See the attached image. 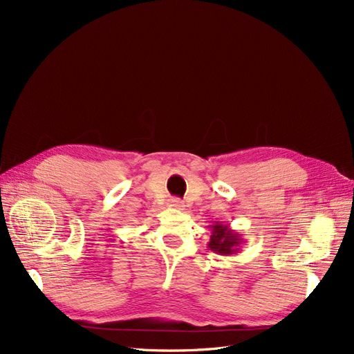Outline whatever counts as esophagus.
Listing matches in <instances>:
<instances>
[{
  "instance_id": "esophagus-1",
  "label": "esophagus",
  "mask_w": 354,
  "mask_h": 354,
  "mask_svg": "<svg viewBox=\"0 0 354 354\" xmlns=\"http://www.w3.org/2000/svg\"><path fill=\"white\" fill-rule=\"evenodd\" d=\"M169 207H173L176 209H183V202H181L180 199H171L169 201Z\"/></svg>"
}]
</instances>
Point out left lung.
<instances>
[{"instance_id":"1","label":"left lung","mask_w":354,"mask_h":354,"mask_svg":"<svg viewBox=\"0 0 354 354\" xmlns=\"http://www.w3.org/2000/svg\"><path fill=\"white\" fill-rule=\"evenodd\" d=\"M211 236L208 248L218 255H230L239 251V246L243 242L241 234L230 229V226L221 223L211 224Z\"/></svg>"}]
</instances>
